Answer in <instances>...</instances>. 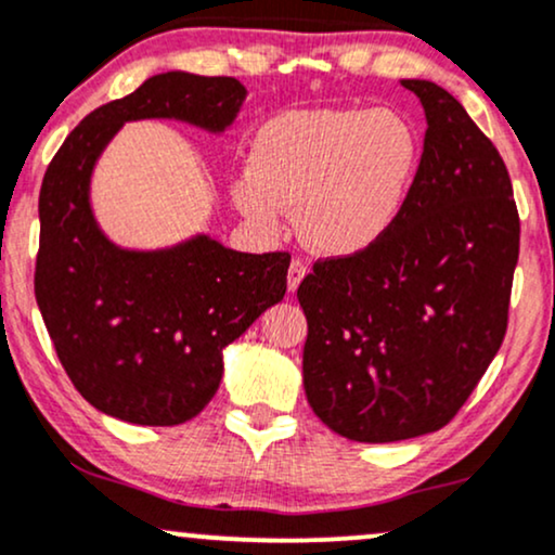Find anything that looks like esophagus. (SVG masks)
<instances>
[{
    "instance_id": "1",
    "label": "esophagus",
    "mask_w": 555,
    "mask_h": 555,
    "mask_svg": "<svg viewBox=\"0 0 555 555\" xmlns=\"http://www.w3.org/2000/svg\"><path fill=\"white\" fill-rule=\"evenodd\" d=\"M305 276H307V263L302 258H295L289 263V276H286V282H289V292H295Z\"/></svg>"
}]
</instances>
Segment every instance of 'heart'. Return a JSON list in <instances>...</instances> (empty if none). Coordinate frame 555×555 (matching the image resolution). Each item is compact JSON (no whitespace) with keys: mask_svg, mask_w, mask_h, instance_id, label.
<instances>
[{"mask_svg":"<svg viewBox=\"0 0 555 555\" xmlns=\"http://www.w3.org/2000/svg\"><path fill=\"white\" fill-rule=\"evenodd\" d=\"M422 165V142L398 111H286L260 126L250 172L232 196L253 222L279 227L297 206L299 235L325 256H357L398 222Z\"/></svg>","mask_w":555,"mask_h":555,"instance_id":"obj_1","label":"heart"}]
</instances>
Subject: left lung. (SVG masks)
Listing matches in <instances>:
<instances>
[{
  "instance_id": "8db88e82",
  "label": "left lung",
  "mask_w": 555,
  "mask_h": 555,
  "mask_svg": "<svg viewBox=\"0 0 555 555\" xmlns=\"http://www.w3.org/2000/svg\"><path fill=\"white\" fill-rule=\"evenodd\" d=\"M403 87L429 124L409 202L377 245L320 258L297 289L307 400L353 442L422 437L457 416L504 341L519 258L496 146L444 87Z\"/></svg>"
}]
</instances>
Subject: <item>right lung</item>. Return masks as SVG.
Here are the masks:
<instances>
[{"instance_id": "1", "label": "right lung", "mask_w": 555, "mask_h": 555, "mask_svg": "<svg viewBox=\"0 0 555 555\" xmlns=\"http://www.w3.org/2000/svg\"><path fill=\"white\" fill-rule=\"evenodd\" d=\"M235 77L168 72L75 126L43 176L36 299L59 362L87 403L142 426L198 416L222 349L282 302L289 253H237L196 237L163 253L111 245L92 219V165L124 121L180 118L222 131L243 105Z\"/></svg>"}]
</instances>
